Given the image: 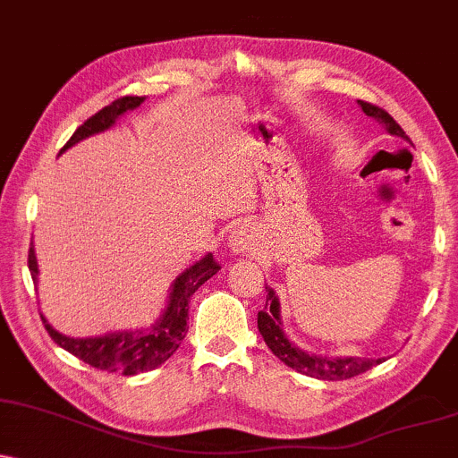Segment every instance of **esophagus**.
<instances>
[{"label":"esophagus","mask_w":458,"mask_h":458,"mask_svg":"<svg viewBox=\"0 0 458 458\" xmlns=\"http://www.w3.org/2000/svg\"><path fill=\"white\" fill-rule=\"evenodd\" d=\"M229 242H231V248H233L235 252L246 255V252H250L252 246H255V233H252V229L248 227V225H240V227L231 233Z\"/></svg>","instance_id":"esophagus-1"}]
</instances>
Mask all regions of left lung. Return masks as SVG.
I'll return each instance as SVG.
<instances>
[{
    "instance_id": "obj_1",
    "label": "left lung",
    "mask_w": 458,
    "mask_h": 458,
    "mask_svg": "<svg viewBox=\"0 0 458 458\" xmlns=\"http://www.w3.org/2000/svg\"><path fill=\"white\" fill-rule=\"evenodd\" d=\"M360 110L365 112L367 116L376 118L377 123H382L388 133L402 135V138L408 140V135L399 123L388 114L386 110H382L380 106L369 104V101H357ZM267 291V301H265V310H261L257 316V327L261 331L265 344H267L269 350L278 357L282 363L293 367V369L299 371V374H306L312 377H318V380H348V377H354L363 371L371 369V367L382 363L385 359H323L316 357V354H308L303 350H299L295 344H291L289 337L284 335L280 323V303L278 297H276L274 289L265 286Z\"/></svg>"
}]
</instances>
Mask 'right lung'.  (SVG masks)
<instances>
[{
	"mask_svg": "<svg viewBox=\"0 0 458 458\" xmlns=\"http://www.w3.org/2000/svg\"><path fill=\"white\" fill-rule=\"evenodd\" d=\"M144 98H135V95H125V98H118L112 101L110 106L101 108L98 114L82 123L81 127L73 131L64 148H70L81 140L89 138V135L104 131L114 125V121L121 114H125L127 110L138 108L142 104ZM30 272L33 278V284H38V261L33 246L30 248ZM220 269L216 259L210 252L197 261L193 267H189L182 276H178L174 282L172 295H169V303L165 314L161 316V320L152 327L150 331L142 333H110V335L101 337H84V340H73V337L61 335L59 331H55L48 325V320L42 316V323L47 327L48 335L53 337L55 344H59L61 348H65L67 352H72L73 357H78L84 363H89L95 369L101 371H112V374L121 376H135L142 374V371H150L155 367L172 357L176 352L180 344H182L186 335V320H189V301L193 297V293L199 289L206 280H210L214 274Z\"/></svg>",
	"mask_w": 458,
	"mask_h": 458,
	"instance_id": "right-lung-1",
	"label": "right lung"
}]
</instances>
